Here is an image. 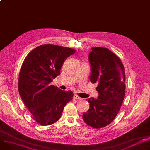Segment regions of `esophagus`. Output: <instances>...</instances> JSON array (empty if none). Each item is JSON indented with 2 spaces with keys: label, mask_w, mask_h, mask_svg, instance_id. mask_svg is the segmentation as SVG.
<instances>
[{
  "label": "esophagus",
  "mask_w": 150,
  "mask_h": 150,
  "mask_svg": "<svg viewBox=\"0 0 150 150\" xmlns=\"http://www.w3.org/2000/svg\"><path fill=\"white\" fill-rule=\"evenodd\" d=\"M74 98L75 99V100H80L81 98L78 96V95H76V94H74Z\"/></svg>",
  "instance_id": "34e87169"
}]
</instances>
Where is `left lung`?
<instances>
[{
    "label": "left lung",
    "instance_id": "1",
    "mask_svg": "<svg viewBox=\"0 0 150 150\" xmlns=\"http://www.w3.org/2000/svg\"><path fill=\"white\" fill-rule=\"evenodd\" d=\"M89 54L90 81L97 83V99L87 100L90 108L83 115L84 122L93 128L111 123L119 113L125 94V72L120 59L103 47H92Z\"/></svg>",
    "mask_w": 150,
    "mask_h": 150
}]
</instances>
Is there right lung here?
Wrapping results in <instances>:
<instances>
[{
  "label": "right lung",
  "mask_w": 150,
  "mask_h": 150,
  "mask_svg": "<svg viewBox=\"0 0 150 150\" xmlns=\"http://www.w3.org/2000/svg\"><path fill=\"white\" fill-rule=\"evenodd\" d=\"M75 50L53 44H43L31 51L21 66L18 82L19 95L39 125L57 122L66 105L73 98L71 91L59 89L50 83L60 75L65 59Z\"/></svg>",
  "instance_id": "add662e5"
}]
</instances>
